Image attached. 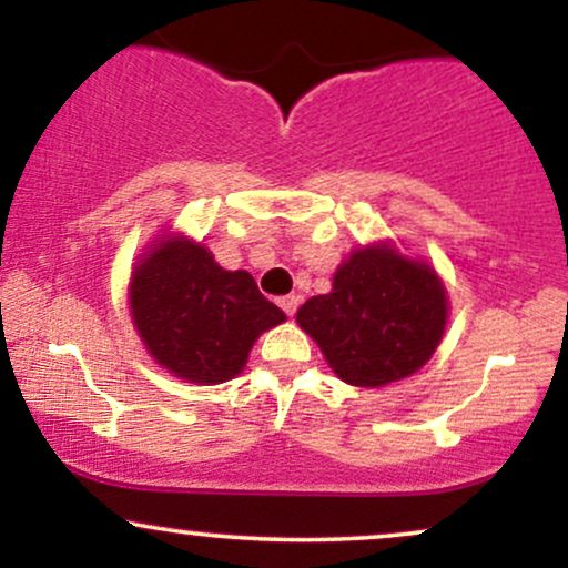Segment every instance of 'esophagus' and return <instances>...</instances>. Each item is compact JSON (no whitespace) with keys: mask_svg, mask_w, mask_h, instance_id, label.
Instances as JSON below:
<instances>
[{"mask_svg":"<svg viewBox=\"0 0 568 568\" xmlns=\"http://www.w3.org/2000/svg\"><path fill=\"white\" fill-rule=\"evenodd\" d=\"M277 304H280V310L285 312V315H293V312L298 310V304H302V298H298V296H293V293H291V296H283V298H277Z\"/></svg>","mask_w":568,"mask_h":568,"instance_id":"34e87169","label":"esophagus"}]
</instances>
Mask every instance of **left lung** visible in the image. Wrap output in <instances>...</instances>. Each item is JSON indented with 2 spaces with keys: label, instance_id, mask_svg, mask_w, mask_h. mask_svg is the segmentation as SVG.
Listing matches in <instances>:
<instances>
[{
  "label": "left lung",
  "instance_id": "1",
  "mask_svg": "<svg viewBox=\"0 0 568 568\" xmlns=\"http://www.w3.org/2000/svg\"><path fill=\"white\" fill-rule=\"evenodd\" d=\"M338 379L384 387L433 357L446 328V288L427 264L387 245L361 247L338 266L334 291L298 306Z\"/></svg>",
  "mask_w": 568,
  "mask_h": 568
}]
</instances>
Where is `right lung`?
Instances as JSON below:
<instances>
[{
    "mask_svg": "<svg viewBox=\"0 0 568 568\" xmlns=\"http://www.w3.org/2000/svg\"><path fill=\"white\" fill-rule=\"evenodd\" d=\"M130 310L154 361L197 384L237 376L258 334L285 321L247 272L221 270L189 240L160 243L135 266Z\"/></svg>",
    "mask_w": 568,
    "mask_h": 568,
    "instance_id": "1",
    "label": "right lung"
}]
</instances>
